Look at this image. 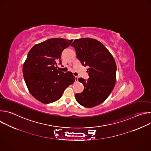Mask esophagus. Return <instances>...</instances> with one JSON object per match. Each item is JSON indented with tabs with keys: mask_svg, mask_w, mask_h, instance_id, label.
Instances as JSON below:
<instances>
[{
	"mask_svg": "<svg viewBox=\"0 0 151 151\" xmlns=\"http://www.w3.org/2000/svg\"><path fill=\"white\" fill-rule=\"evenodd\" d=\"M75 82H77L78 81V77L76 76L75 77Z\"/></svg>",
	"mask_w": 151,
	"mask_h": 151,
	"instance_id": "esophagus-1",
	"label": "esophagus"
}]
</instances>
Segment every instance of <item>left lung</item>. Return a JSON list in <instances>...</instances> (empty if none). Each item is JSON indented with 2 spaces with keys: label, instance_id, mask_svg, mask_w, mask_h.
Here are the masks:
<instances>
[{
  "label": "left lung",
  "instance_id": "8db88e82",
  "mask_svg": "<svg viewBox=\"0 0 151 151\" xmlns=\"http://www.w3.org/2000/svg\"><path fill=\"white\" fill-rule=\"evenodd\" d=\"M77 58L88 66L89 78H79L83 91L75 94L78 103L86 107H93L103 103L113 90L116 82V65L111 54L99 40L91 38L75 39L71 44Z\"/></svg>",
  "mask_w": 151,
  "mask_h": 151
}]
</instances>
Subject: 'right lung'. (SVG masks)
<instances>
[{
	"instance_id": "1",
	"label": "right lung",
	"mask_w": 151,
	"mask_h": 151,
	"mask_svg": "<svg viewBox=\"0 0 151 151\" xmlns=\"http://www.w3.org/2000/svg\"><path fill=\"white\" fill-rule=\"evenodd\" d=\"M73 40L52 38L34 45L28 53L23 73L30 93L41 103L48 104L61 98L64 91L75 80L70 72L57 69L61 55Z\"/></svg>"
}]
</instances>
